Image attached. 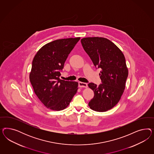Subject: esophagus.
Wrapping results in <instances>:
<instances>
[{
  "label": "esophagus",
  "instance_id": "34e87169",
  "mask_svg": "<svg viewBox=\"0 0 154 154\" xmlns=\"http://www.w3.org/2000/svg\"><path fill=\"white\" fill-rule=\"evenodd\" d=\"M79 88H87L88 87V84L84 83V82H79Z\"/></svg>",
  "mask_w": 154,
  "mask_h": 154
}]
</instances>
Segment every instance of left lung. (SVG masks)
Listing matches in <instances>:
<instances>
[{"instance_id":"8db88e82","label":"left lung","mask_w":154,"mask_h":154,"mask_svg":"<svg viewBox=\"0 0 154 154\" xmlns=\"http://www.w3.org/2000/svg\"><path fill=\"white\" fill-rule=\"evenodd\" d=\"M81 42L96 68L102 69L99 75L102 84H88L94 93L89 106L94 111L106 112L116 105L124 93L128 76L125 58L121 50L107 38H84Z\"/></svg>"}]
</instances>
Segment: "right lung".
Segmentation results:
<instances>
[{"mask_svg": "<svg viewBox=\"0 0 154 154\" xmlns=\"http://www.w3.org/2000/svg\"><path fill=\"white\" fill-rule=\"evenodd\" d=\"M80 38L61 39L50 42L37 52L29 79L34 93L47 108L65 109L77 93L79 84L60 79L65 61Z\"/></svg>", "mask_w": 154, "mask_h": 154, "instance_id": "right-lung-1", "label": "right lung"}]
</instances>
